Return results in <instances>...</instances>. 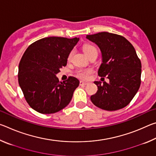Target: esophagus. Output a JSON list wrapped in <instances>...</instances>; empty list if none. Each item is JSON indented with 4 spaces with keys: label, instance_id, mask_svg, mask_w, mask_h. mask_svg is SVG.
Listing matches in <instances>:
<instances>
[{
    "label": "esophagus",
    "instance_id": "obj_1",
    "mask_svg": "<svg viewBox=\"0 0 156 156\" xmlns=\"http://www.w3.org/2000/svg\"><path fill=\"white\" fill-rule=\"evenodd\" d=\"M88 84L87 82H84V81H80V86H84V85H87V84Z\"/></svg>",
    "mask_w": 156,
    "mask_h": 156
}]
</instances>
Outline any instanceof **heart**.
I'll use <instances>...</instances> for the list:
<instances>
[{"mask_svg":"<svg viewBox=\"0 0 156 156\" xmlns=\"http://www.w3.org/2000/svg\"><path fill=\"white\" fill-rule=\"evenodd\" d=\"M83 50L84 54H85L87 56H89V55L93 54V53L97 52V49L93 45H91V44H85L83 47ZM73 51L69 53L68 56V60H70L73 54ZM92 73V70L90 69H79L76 72V75H77L78 77L82 79H87Z\"/></svg>","mask_w":156,"mask_h":156,"instance_id":"heart-1","label":"heart"}]
</instances>
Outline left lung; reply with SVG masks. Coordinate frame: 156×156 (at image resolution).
I'll list each match as a JSON object with an SVG mask.
<instances>
[{
  "label": "left lung",
  "instance_id": "1",
  "mask_svg": "<svg viewBox=\"0 0 156 156\" xmlns=\"http://www.w3.org/2000/svg\"><path fill=\"white\" fill-rule=\"evenodd\" d=\"M99 47L102 64L98 76L109 83L95 81L98 91L91 96L94 105L107 111L125 107L135 96L141 83V62L133 46L122 36L109 32L87 35Z\"/></svg>",
  "mask_w": 156,
  "mask_h": 156
}]
</instances>
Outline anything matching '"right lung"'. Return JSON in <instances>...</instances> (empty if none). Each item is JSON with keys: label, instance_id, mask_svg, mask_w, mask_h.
<instances>
[{"label": "right lung", "instance_id": "obj_1", "mask_svg": "<svg viewBox=\"0 0 156 156\" xmlns=\"http://www.w3.org/2000/svg\"><path fill=\"white\" fill-rule=\"evenodd\" d=\"M79 38L47 37L26 49L18 67V83L29 105L36 112L50 114L67 107L80 82L69 76L60 82L56 74L67 65L69 53Z\"/></svg>", "mask_w": 156, "mask_h": 156}]
</instances>
